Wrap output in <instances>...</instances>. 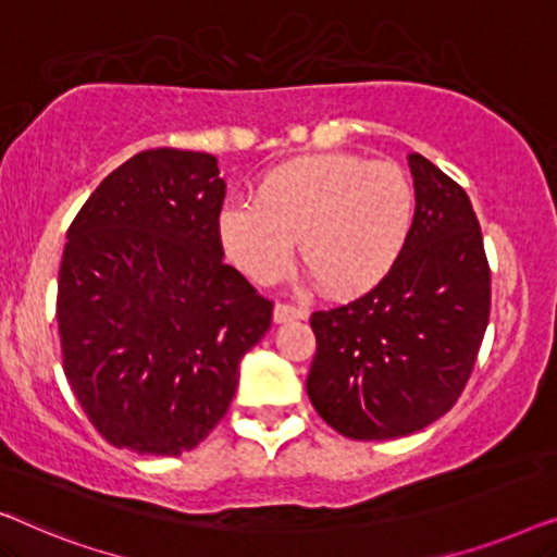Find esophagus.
I'll return each instance as SVG.
<instances>
[{
  "mask_svg": "<svg viewBox=\"0 0 557 557\" xmlns=\"http://www.w3.org/2000/svg\"><path fill=\"white\" fill-rule=\"evenodd\" d=\"M308 315V310L300 308V305H293V302H277L275 305V320L277 323H285V320H295V318H305Z\"/></svg>",
  "mask_w": 557,
  "mask_h": 557,
  "instance_id": "obj_1",
  "label": "esophagus"
}]
</instances>
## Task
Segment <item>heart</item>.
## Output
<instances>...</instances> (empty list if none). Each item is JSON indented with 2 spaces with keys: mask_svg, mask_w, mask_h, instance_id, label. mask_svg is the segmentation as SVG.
Listing matches in <instances>:
<instances>
[{
  "mask_svg": "<svg viewBox=\"0 0 557 557\" xmlns=\"http://www.w3.org/2000/svg\"><path fill=\"white\" fill-rule=\"evenodd\" d=\"M417 191L394 161L315 153L280 163L219 214V239L249 280L268 285L302 262L327 293L356 295L394 268L409 239Z\"/></svg>",
  "mask_w": 557,
  "mask_h": 557,
  "instance_id": "heart-1",
  "label": "heart"
}]
</instances>
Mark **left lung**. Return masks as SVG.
Masks as SVG:
<instances>
[{
	"mask_svg": "<svg viewBox=\"0 0 557 557\" xmlns=\"http://www.w3.org/2000/svg\"><path fill=\"white\" fill-rule=\"evenodd\" d=\"M417 214L379 285L315 310L308 396L335 432L381 442L419 432L457 404L490 323V262L467 191L409 156Z\"/></svg>",
	"mask_w": 557,
	"mask_h": 557,
	"instance_id": "left-lung-1",
	"label": "left lung"
}]
</instances>
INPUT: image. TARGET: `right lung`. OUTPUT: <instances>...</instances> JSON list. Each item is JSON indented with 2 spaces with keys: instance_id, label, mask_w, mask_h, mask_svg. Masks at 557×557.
Segmentation results:
<instances>
[{
  "instance_id": "1",
  "label": "right lung",
  "mask_w": 557,
  "mask_h": 557,
  "mask_svg": "<svg viewBox=\"0 0 557 557\" xmlns=\"http://www.w3.org/2000/svg\"><path fill=\"white\" fill-rule=\"evenodd\" d=\"M211 153L151 148L108 174L67 230L58 280L62 368L119 449L176 457L230 409L272 300L224 264Z\"/></svg>"
}]
</instances>
